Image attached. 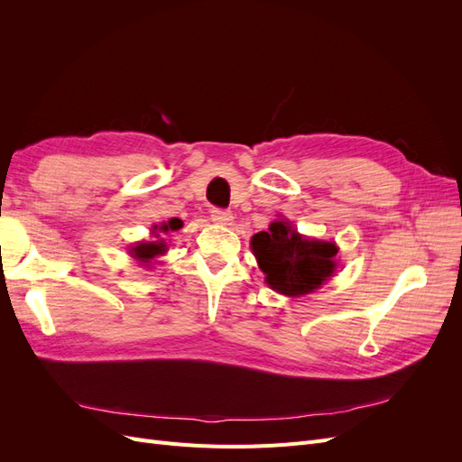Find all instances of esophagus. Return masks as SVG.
<instances>
[{"mask_svg": "<svg viewBox=\"0 0 462 462\" xmlns=\"http://www.w3.org/2000/svg\"><path fill=\"white\" fill-rule=\"evenodd\" d=\"M212 219L216 221V223H221V226H229V223L233 221V214L229 212V209H221V208H214L212 212Z\"/></svg>", "mask_w": 462, "mask_h": 462, "instance_id": "obj_1", "label": "esophagus"}]
</instances>
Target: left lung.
<instances>
[{
    "instance_id": "8db88e82",
    "label": "left lung",
    "mask_w": 462,
    "mask_h": 462,
    "mask_svg": "<svg viewBox=\"0 0 462 462\" xmlns=\"http://www.w3.org/2000/svg\"><path fill=\"white\" fill-rule=\"evenodd\" d=\"M265 283L287 297H302L326 283L337 268V246L331 241L309 239L287 219L273 221L250 241Z\"/></svg>"
}]
</instances>
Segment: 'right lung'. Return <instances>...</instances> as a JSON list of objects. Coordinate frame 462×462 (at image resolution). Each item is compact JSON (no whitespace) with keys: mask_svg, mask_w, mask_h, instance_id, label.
Listing matches in <instances>:
<instances>
[{"mask_svg":"<svg viewBox=\"0 0 462 462\" xmlns=\"http://www.w3.org/2000/svg\"><path fill=\"white\" fill-rule=\"evenodd\" d=\"M180 227H183V221L173 217L167 223H162L160 227L153 226V233H158V229H160V233H170V231H179ZM156 236H160V235H156ZM165 253H167V245H165L163 239L162 241H152V243H138L136 246L131 248V256L136 258V260H141L146 265L150 263V260L163 256Z\"/></svg>","mask_w":462,"mask_h":462,"instance_id":"1","label":"right lung"}]
</instances>
